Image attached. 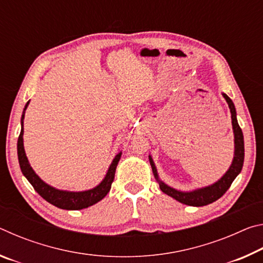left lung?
Returning <instances> with one entry per match:
<instances>
[{
	"instance_id": "obj_1",
	"label": "left lung",
	"mask_w": 263,
	"mask_h": 263,
	"mask_svg": "<svg viewBox=\"0 0 263 263\" xmlns=\"http://www.w3.org/2000/svg\"><path fill=\"white\" fill-rule=\"evenodd\" d=\"M222 96L226 100L229 104V108L231 111V118H232V128L234 133V157L232 160V163H231L230 168L228 172L222 175L219 180L211 185L203 186V188L195 189L193 191H181L175 188H172L168 184L164 183L163 181L159 179L157 167H155L154 161L151 155H148L151 167H152L153 174L155 180L158 181L160 189H161L162 193L167 194L171 196L176 201H179L182 204H185V205L190 206H204L208 205V204H211L216 202L218 198H220L222 195H224L228 189L232 184L235 177H237L240 172L242 169L243 164V158H245V146H243V135L241 128H240L237 119V111H235V106L233 104L232 100L230 97L222 92Z\"/></svg>"
}]
</instances>
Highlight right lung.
Returning <instances> with one entry per match:
<instances>
[{
	"instance_id": "obj_1",
	"label": "right lung",
	"mask_w": 263,
	"mask_h": 263,
	"mask_svg": "<svg viewBox=\"0 0 263 263\" xmlns=\"http://www.w3.org/2000/svg\"><path fill=\"white\" fill-rule=\"evenodd\" d=\"M30 101L25 104L23 114H22L21 118V135L18 137V141H17V154H18V162L21 171L23 175L26 177L34 190L42 196V197L59 209H64V210H81V209H86L88 206H91L103 199L111 189V184H112L115 179L116 168L119 159L122 157V152H119L114 158L112 162H111L110 167L106 172L104 179L101 181L100 184H97L95 188L84 190V191H67V190H60L57 189L54 186L47 184L44 182L41 177L35 174L32 167L30 166L29 160L26 158L24 144H23V135H24V115L25 110L28 108Z\"/></svg>"
}]
</instances>
